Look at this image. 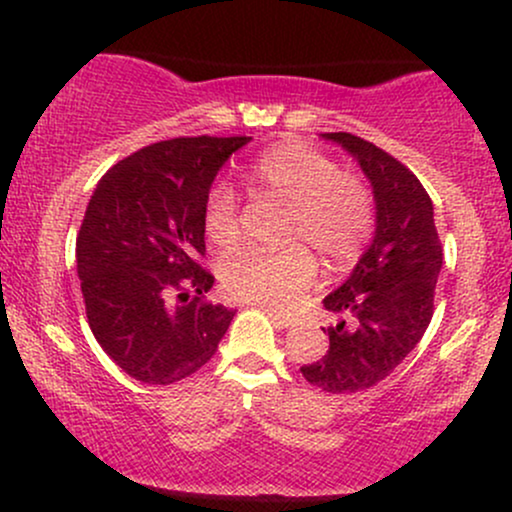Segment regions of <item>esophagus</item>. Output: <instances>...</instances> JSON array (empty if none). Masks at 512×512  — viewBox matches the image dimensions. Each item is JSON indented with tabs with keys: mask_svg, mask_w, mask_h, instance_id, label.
I'll use <instances>...</instances> for the list:
<instances>
[{
	"mask_svg": "<svg viewBox=\"0 0 512 512\" xmlns=\"http://www.w3.org/2000/svg\"><path fill=\"white\" fill-rule=\"evenodd\" d=\"M264 313L272 317V320H274L279 327H286V330H289V327H296V325H298V317H293V315L276 313V310H269V308H264Z\"/></svg>",
	"mask_w": 512,
	"mask_h": 512,
	"instance_id": "esophagus-1",
	"label": "esophagus"
}]
</instances>
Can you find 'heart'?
Returning <instances> with one entry per match:
<instances>
[{
  "instance_id": "1",
  "label": "heart",
  "mask_w": 512,
  "mask_h": 512,
  "mask_svg": "<svg viewBox=\"0 0 512 512\" xmlns=\"http://www.w3.org/2000/svg\"><path fill=\"white\" fill-rule=\"evenodd\" d=\"M255 195L284 202L281 238H301L332 267L356 260L373 231V197L351 170L308 144L286 142L264 151L248 170ZM204 233L216 248L240 240L238 199L228 185H214L204 199ZM221 284L240 301L291 308L313 286L315 255L298 240L279 248H245L221 262Z\"/></svg>"
}]
</instances>
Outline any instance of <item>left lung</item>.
<instances>
[{
    "instance_id": "obj_1",
    "label": "left lung",
    "mask_w": 512,
    "mask_h": 512,
    "mask_svg": "<svg viewBox=\"0 0 512 512\" xmlns=\"http://www.w3.org/2000/svg\"><path fill=\"white\" fill-rule=\"evenodd\" d=\"M361 166L375 199V236L349 279L325 296V310L339 315L330 349L301 368L303 378L332 395L378 385L424 337L433 317V293L443 250L433 202L407 166L349 132L322 134Z\"/></svg>"
}]
</instances>
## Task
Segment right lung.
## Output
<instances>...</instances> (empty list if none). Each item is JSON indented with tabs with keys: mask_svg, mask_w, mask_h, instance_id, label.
Listing matches in <instances>:
<instances>
[{
	"mask_svg": "<svg viewBox=\"0 0 512 512\" xmlns=\"http://www.w3.org/2000/svg\"><path fill=\"white\" fill-rule=\"evenodd\" d=\"M250 137H180L127 156L93 190L76 236L88 327L129 378L170 385L219 349L233 310L204 303L202 209ZM198 296L189 298V291Z\"/></svg>",
	"mask_w": 512,
	"mask_h": 512,
	"instance_id": "obj_1",
	"label": "right lung"
}]
</instances>
